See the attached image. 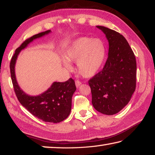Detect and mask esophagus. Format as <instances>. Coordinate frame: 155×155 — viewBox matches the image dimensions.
Here are the masks:
<instances>
[{
  "instance_id": "34e87169",
  "label": "esophagus",
  "mask_w": 155,
  "mask_h": 155,
  "mask_svg": "<svg viewBox=\"0 0 155 155\" xmlns=\"http://www.w3.org/2000/svg\"><path fill=\"white\" fill-rule=\"evenodd\" d=\"M81 84H82V83H81V81H75V85H76V87H79Z\"/></svg>"
}]
</instances>
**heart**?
Returning <instances> with one entry per match:
<instances>
[{
	"label": "heart",
	"mask_w": 155,
	"mask_h": 155,
	"mask_svg": "<svg viewBox=\"0 0 155 155\" xmlns=\"http://www.w3.org/2000/svg\"><path fill=\"white\" fill-rule=\"evenodd\" d=\"M106 55L104 43L98 38L81 37L75 40L64 51L62 64L72 69L71 62H77L78 72L84 77L95 75L103 64Z\"/></svg>",
	"instance_id": "b5f03b06"
}]
</instances>
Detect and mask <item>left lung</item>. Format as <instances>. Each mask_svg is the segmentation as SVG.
<instances>
[{
	"instance_id": "1",
	"label": "left lung",
	"mask_w": 155,
	"mask_h": 155,
	"mask_svg": "<svg viewBox=\"0 0 155 155\" xmlns=\"http://www.w3.org/2000/svg\"><path fill=\"white\" fill-rule=\"evenodd\" d=\"M96 27L109 42L105 65L89 81L94 108L101 114H117L130 101L136 87L137 64L135 54L124 37L103 26Z\"/></svg>"
}]
</instances>
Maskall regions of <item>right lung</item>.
<instances>
[{
	"instance_id": "add662e5",
	"label": "right lung",
	"mask_w": 155,
	"mask_h": 155,
	"mask_svg": "<svg viewBox=\"0 0 155 155\" xmlns=\"http://www.w3.org/2000/svg\"><path fill=\"white\" fill-rule=\"evenodd\" d=\"M51 33L48 30L33 35L25 41L15 50L10 63V72L15 93L20 104L31 114L46 122L59 123L66 119L72 108V98L77 90L74 81L69 78L64 83L54 82L48 90L38 96L26 94L18 85L15 73V65L18 54L33 40Z\"/></svg>"
}]
</instances>
